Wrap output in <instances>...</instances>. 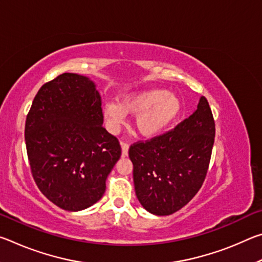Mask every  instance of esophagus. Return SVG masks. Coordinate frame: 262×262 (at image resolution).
I'll list each match as a JSON object with an SVG mask.
<instances>
[{
  "instance_id": "esophagus-1",
  "label": "esophagus",
  "mask_w": 262,
  "mask_h": 262,
  "mask_svg": "<svg viewBox=\"0 0 262 262\" xmlns=\"http://www.w3.org/2000/svg\"><path fill=\"white\" fill-rule=\"evenodd\" d=\"M128 148H129V145H128L126 142H121V149H122V156H127L128 155Z\"/></svg>"
}]
</instances>
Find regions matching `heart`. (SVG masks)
Returning a JSON list of instances; mask_svg holds the SVG:
<instances>
[{
  "instance_id": "heart-1",
  "label": "heart",
  "mask_w": 262,
  "mask_h": 262,
  "mask_svg": "<svg viewBox=\"0 0 262 262\" xmlns=\"http://www.w3.org/2000/svg\"><path fill=\"white\" fill-rule=\"evenodd\" d=\"M183 111L178 96L164 89H148L125 95L120 104L108 103L104 118L108 129L117 133L126 122L127 114L136 115L134 126L144 139H154L174 125Z\"/></svg>"
}]
</instances>
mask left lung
<instances>
[{
    "mask_svg": "<svg viewBox=\"0 0 262 262\" xmlns=\"http://www.w3.org/2000/svg\"><path fill=\"white\" fill-rule=\"evenodd\" d=\"M215 121L205 97L174 129L130 145L135 193L145 210L166 216L192 200L205 181Z\"/></svg>",
    "mask_w": 262,
    "mask_h": 262,
    "instance_id": "8db88e82",
    "label": "left lung"
}]
</instances>
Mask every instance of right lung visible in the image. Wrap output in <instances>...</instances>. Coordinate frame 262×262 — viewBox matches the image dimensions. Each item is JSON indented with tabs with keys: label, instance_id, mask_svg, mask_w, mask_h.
Instances as JSON below:
<instances>
[{
	"label": "right lung",
	"instance_id": "obj_1",
	"mask_svg": "<svg viewBox=\"0 0 262 262\" xmlns=\"http://www.w3.org/2000/svg\"><path fill=\"white\" fill-rule=\"evenodd\" d=\"M103 122L100 95L86 76L59 75L34 97L25 122L31 172L40 192L62 209H86L105 193L121 147Z\"/></svg>",
	"mask_w": 262,
	"mask_h": 262
}]
</instances>
